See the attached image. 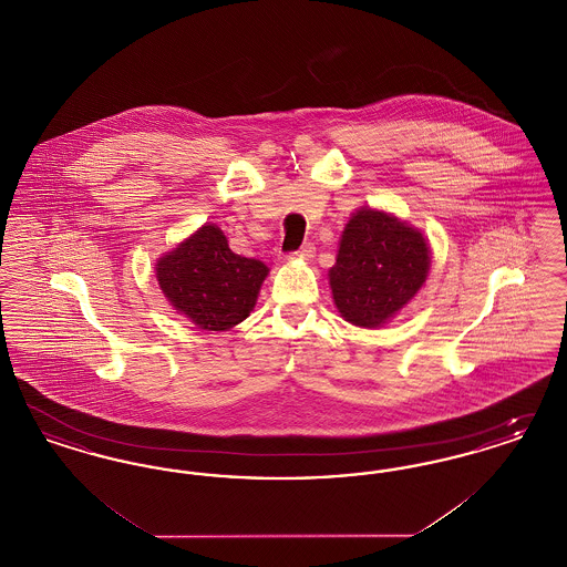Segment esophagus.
<instances>
[{"label": "esophagus", "mask_w": 567, "mask_h": 567, "mask_svg": "<svg viewBox=\"0 0 567 567\" xmlns=\"http://www.w3.org/2000/svg\"><path fill=\"white\" fill-rule=\"evenodd\" d=\"M291 257H299V259H312L315 257V244L303 243L296 252H291Z\"/></svg>", "instance_id": "1"}]
</instances>
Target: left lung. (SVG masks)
Returning <instances> with one entry per match:
<instances>
[{"mask_svg":"<svg viewBox=\"0 0 567 567\" xmlns=\"http://www.w3.org/2000/svg\"><path fill=\"white\" fill-rule=\"evenodd\" d=\"M430 270L425 238L395 216L359 210L342 234L329 285L340 315L378 327L416 296Z\"/></svg>","mask_w":567,"mask_h":567,"instance_id":"obj_1","label":"left lung"}]
</instances>
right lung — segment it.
Returning <instances> with one entry per match:
<instances>
[{
  "label": "right lung",
  "instance_id": "1",
  "mask_svg": "<svg viewBox=\"0 0 567 567\" xmlns=\"http://www.w3.org/2000/svg\"><path fill=\"white\" fill-rule=\"evenodd\" d=\"M266 276L268 268L236 255L215 225H204L157 264L159 287L172 306L208 331L243 323Z\"/></svg>",
  "mask_w": 567,
  "mask_h": 567
}]
</instances>
